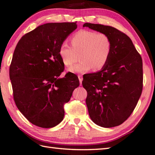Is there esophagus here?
Listing matches in <instances>:
<instances>
[{
	"label": "esophagus",
	"mask_w": 155,
	"mask_h": 155,
	"mask_svg": "<svg viewBox=\"0 0 155 155\" xmlns=\"http://www.w3.org/2000/svg\"><path fill=\"white\" fill-rule=\"evenodd\" d=\"M78 80H79V82H80V84H82V81H83V76H82V74H78Z\"/></svg>",
	"instance_id": "1"
}]
</instances>
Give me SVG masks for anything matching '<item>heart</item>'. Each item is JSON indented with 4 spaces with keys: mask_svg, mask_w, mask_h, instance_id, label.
Returning a JSON list of instances; mask_svg holds the SVG:
<instances>
[{
    "mask_svg": "<svg viewBox=\"0 0 155 155\" xmlns=\"http://www.w3.org/2000/svg\"><path fill=\"white\" fill-rule=\"evenodd\" d=\"M71 41L72 47L66 41H63L58 50L66 66H71L77 62L79 54L81 62L70 68V72L84 73L91 68L97 71L107 64L111 54L112 43L106 33L80 30L72 36Z\"/></svg>",
    "mask_w": 155,
    "mask_h": 155,
    "instance_id": "obj_1",
    "label": "heart"
}]
</instances>
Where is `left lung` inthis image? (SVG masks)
Segmentation results:
<instances>
[{
  "label": "left lung",
  "instance_id": "1",
  "mask_svg": "<svg viewBox=\"0 0 155 155\" xmlns=\"http://www.w3.org/2000/svg\"><path fill=\"white\" fill-rule=\"evenodd\" d=\"M88 27L110 36L112 51L105 67L83 76L86 104L93 122L104 128L122 124L134 111L143 87L140 54L128 35L115 27L86 23Z\"/></svg>",
  "mask_w": 155,
  "mask_h": 155
}]
</instances>
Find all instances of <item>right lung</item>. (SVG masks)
I'll list each match as a JSON object with an SVG mask.
<instances>
[{"label": "right lung", "instance_id": "right-lung-1", "mask_svg": "<svg viewBox=\"0 0 155 155\" xmlns=\"http://www.w3.org/2000/svg\"><path fill=\"white\" fill-rule=\"evenodd\" d=\"M77 22L49 23L27 33L18 42L9 68L13 99L27 120L50 128L62 122L64 105L79 85L77 75L64 69L60 45L77 29Z\"/></svg>", "mask_w": 155, "mask_h": 155}]
</instances>
